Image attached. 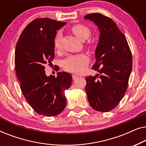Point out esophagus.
Wrapping results in <instances>:
<instances>
[{"instance_id": "obj_1", "label": "esophagus", "mask_w": 146, "mask_h": 146, "mask_svg": "<svg viewBox=\"0 0 146 146\" xmlns=\"http://www.w3.org/2000/svg\"><path fill=\"white\" fill-rule=\"evenodd\" d=\"M78 77V75H76V74H72V78H73V80L76 79Z\"/></svg>"}]
</instances>
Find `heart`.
I'll return each instance as SVG.
<instances>
[{"mask_svg": "<svg viewBox=\"0 0 146 146\" xmlns=\"http://www.w3.org/2000/svg\"><path fill=\"white\" fill-rule=\"evenodd\" d=\"M71 31L81 40H86L91 35V31L87 26L82 24L73 25ZM62 34L58 32L56 35L54 40V45L56 50L60 48ZM89 60L86 55L78 54L71 56L65 59L63 62V68L66 70L74 73H81L84 70L88 64Z\"/></svg>", "mask_w": 146, "mask_h": 146, "instance_id": "heart-1", "label": "heart"}]
</instances>
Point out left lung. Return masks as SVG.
<instances>
[{
  "mask_svg": "<svg viewBox=\"0 0 146 146\" xmlns=\"http://www.w3.org/2000/svg\"><path fill=\"white\" fill-rule=\"evenodd\" d=\"M100 30L96 62L92 69L100 74L86 78L85 90L93 109L107 112L124 96L132 68V56L125 35L110 18L100 13L86 15Z\"/></svg>",
  "mask_w": 146,
  "mask_h": 146,
  "instance_id": "obj_1",
  "label": "left lung"
}]
</instances>
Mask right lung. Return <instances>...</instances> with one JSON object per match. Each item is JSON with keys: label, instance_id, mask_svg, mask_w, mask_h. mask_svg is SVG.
<instances>
[{"label": "right lung", "instance_id": "obj_1", "mask_svg": "<svg viewBox=\"0 0 146 146\" xmlns=\"http://www.w3.org/2000/svg\"><path fill=\"white\" fill-rule=\"evenodd\" d=\"M48 18L36 19L22 32L15 49V65L22 93L40 115L54 116L65 108L64 91L72 77L62 72L57 77L45 74V64L54 58V40L56 31L66 25Z\"/></svg>", "mask_w": 146, "mask_h": 146}]
</instances>
